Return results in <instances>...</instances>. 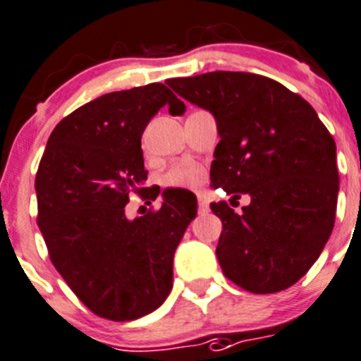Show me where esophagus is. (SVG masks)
Segmentation results:
<instances>
[{
    "mask_svg": "<svg viewBox=\"0 0 361 361\" xmlns=\"http://www.w3.org/2000/svg\"><path fill=\"white\" fill-rule=\"evenodd\" d=\"M197 208H200V212H208V197L204 196V194H200L197 196Z\"/></svg>",
    "mask_w": 361,
    "mask_h": 361,
    "instance_id": "obj_1",
    "label": "esophagus"
}]
</instances>
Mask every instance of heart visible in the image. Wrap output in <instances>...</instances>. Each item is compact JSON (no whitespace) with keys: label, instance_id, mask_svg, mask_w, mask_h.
I'll return each mask as SVG.
<instances>
[{"label":"heart","instance_id":"1","mask_svg":"<svg viewBox=\"0 0 361 361\" xmlns=\"http://www.w3.org/2000/svg\"><path fill=\"white\" fill-rule=\"evenodd\" d=\"M204 169L200 164L190 160L178 161L164 174L161 181L171 188H196L204 181Z\"/></svg>","mask_w":361,"mask_h":361}]
</instances>
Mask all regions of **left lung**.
I'll return each instance as SVG.
<instances>
[{"label": "left lung", "instance_id": "8db88e82", "mask_svg": "<svg viewBox=\"0 0 361 361\" xmlns=\"http://www.w3.org/2000/svg\"><path fill=\"white\" fill-rule=\"evenodd\" d=\"M167 85L207 109L219 140L214 188L249 194L240 214L226 203L210 208L222 221L217 252L230 281L252 294H274L310 271L333 231L338 197L336 147L312 104L276 80L215 71Z\"/></svg>", "mask_w": 361, "mask_h": 361}]
</instances>
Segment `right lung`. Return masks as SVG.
<instances>
[{
  "mask_svg": "<svg viewBox=\"0 0 361 361\" xmlns=\"http://www.w3.org/2000/svg\"><path fill=\"white\" fill-rule=\"evenodd\" d=\"M183 114L164 83L110 92L63 117L53 130L35 176L37 224L49 260L97 317L133 321L157 310L173 288V258L196 217V200L165 194L158 210L128 221L131 194L142 187L140 137L158 110Z\"/></svg>",
  "mask_w": 361,
  "mask_h": 361,
  "instance_id": "right-lung-1",
  "label": "right lung"
}]
</instances>
